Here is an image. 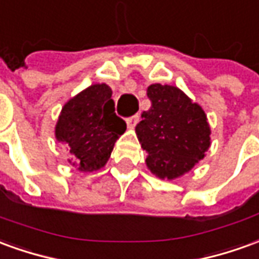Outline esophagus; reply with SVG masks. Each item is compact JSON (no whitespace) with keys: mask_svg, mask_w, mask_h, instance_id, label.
I'll return each mask as SVG.
<instances>
[{"mask_svg":"<svg viewBox=\"0 0 259 259\" xmlns=\"http://www.w3.org/2000/svg\"><path fill=\"white\" fill-rule=\"evenodd\" d=\"M139 119H140L139 113H136V115H133V116H130L126 119V123H127V126H129L130 129H133L136 124H137V122H139Z\"/></svg>","mask_w":259,"mask_h":259,"instance_id":"34e87169","label":"esophagus"}]
</instances>
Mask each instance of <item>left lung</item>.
I'll return each mask as SVG.
<instances>
[{"label": "left lung", "mask_w": 259, "mask_h": 259, "mask_svg": "<svg viewBox=\"0 0 259 259\" xmlns=\"http://www.w3.org/2000/svg\"><path fill=\"white\" fill-rule=\"evenodd\" d=\"M147 97L151 108L142 113L136 135L150 171L161 180H175L205 157L210 127L203 109L177 87L153 84Z\"/></svg>", "instance_id": "1"}]
</instances>
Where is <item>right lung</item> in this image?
Segmentation results:
<instances>
[{"label": "right lung", "instance_id": "1", "mask_svg": "<svg viewBox=\"0 0 259 259\" xmlns=\"http://www.w3.org/2000/svg\"><path fill=\"white\" fill-rule=\"evenodd\" d=\"M112 90L94 84L81 91L61 109L56 124V139L73 155L68 162L82 172L101 169L111 157L126 123L116 116Z\"/></svg>", "mask_w": 259, "mask_h": 259}]
</instances>
